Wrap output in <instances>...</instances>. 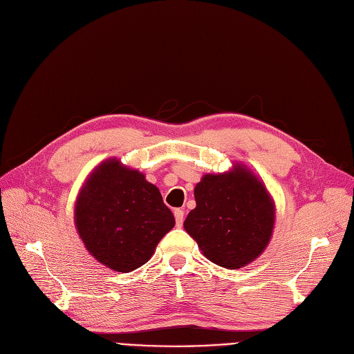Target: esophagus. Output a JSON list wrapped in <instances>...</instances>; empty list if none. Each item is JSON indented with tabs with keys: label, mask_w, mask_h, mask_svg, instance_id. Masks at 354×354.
I'll return each instance as SVG.
<instances>
[{
	"label": "esophagus",
	"mask_w": 354,
	"mask_h": 354,
	"mask_svg": "<svg viewBox=\"0 0 354 354\" xmlns=\"http://www.w3.org/2000/svg\"><path fill=\"white\" fill-rule=\"evenodd\" d=\"M175 214V220H176V226H182V223H184V210H180V208H176V210L174 212Z\"/></svg>",
	"instance_id": "1"
}]
</instances>
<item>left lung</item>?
I'll return each mask as SVG.
<instances>
[{
    "label": "left lung",
    "mask_w": 354,
    "mask_h": 354,
    "mask_svg": "<svg viewBox=\"0 0 354 354\" xmlns=\"http://www.w3.org/2000/svg\"><path fill=\"white\" fill-rule=\"evenodd\" d=\"M197 207L184 221L187 233L212 263L239 270L266 251L276 204L250 167L234 163L223 174H205L195 185Z\"/></svg>",
    "instance_id": "1"
}]
</instances>
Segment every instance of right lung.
<instances>
[{"label":"right lung","mask_w":354,"mask_h":354,"mask_svg":"<svg viewBox=\"0 0 354 354\" xmlns=\"http://www.w3.org/2000/svg\"><path fill=\"white\" fill-rule=\"evenodd\" d=\"M74 225L91 257L113 271L129 272L151 258L175 217L144 174L111 157L78 192Z\"/></svg>","instance_id":"obj_1"}]
</instances>
